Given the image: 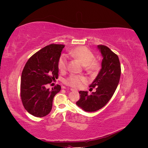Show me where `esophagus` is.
Returning <instances> with one entry per match:
<instances>
[{"instance_id":"obj_1","label":"esophagus","mask_w":148,"mask_h":148,"mask_svg":"<svg viewBox=\"0 0 148 148\" xmlns=\"http://www.w3.org/2000/svg\"><path fill=\"white\" fill-rule=\"evenodd\" d=\"M70 90H71V91H78L77 90H76V89H72V88H71Z\"/></svg>"}]
</instances>
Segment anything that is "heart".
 <instances>
[{
  "label": "heart",
  "mask_w": 148,
  "mask_h": 148,
  "mask_svg": "<svg viewBox=\"0 0 148 148\" xmlns=\"http://www.w3.org/2000/svg\"><path fill=\"white\" fill-rule=\"evenodd\" d=\"M70 55L83 64L84 70L89 73H96L100 69L99 62L94 60L95 55L86 47L79 46L76 47L70 52ZM66 57L64 56H62L58 60V68L61 71H64L66 69ZM86 82V78L84 76L74 74L71 75L65 80V83L66 85L75 88L82 87L83 84Z\"/></svg>",
  "instance_id": "b5f03b06"
}]
</instances>
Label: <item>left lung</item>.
<instances>
[{
    "mask_svg": "<svg viewBox=\"0 0 148 148\" xmlns=\"http://www.w3.org/2000/svg\"><path fill=\"white\" fill-rule=\"evenodd\" d=\"M97 47L103 57L102 69L89 86L96 87V92L88 95L87 91H80V99L76 102L86 112H95L106 106L114 95L120 78L121 66L118 56L106 46L98 45Z\"/></svg>",
    "mask_w": 148,
    "mask_h": 148,
    "instance_id": "8db88e82",
    "label": "left lung"
}]
</instances>
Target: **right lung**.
Returning a JSON list of instances; mask_svg holds the SVG:
<instances>
[{
    "instance_id": "1",
    "label": "right lung",
    "mask_w": 148,
    "mask_h": 148,
    "mask_svg": "<svg viewBox=\"0 0 148 148\" xmlns=\"http://www.w3.org/2000/svg\"><path fill=\"white\" fill-rule=\"evenodd\" d=\"M63 44H52L36 52L26 62L21 73L20 96L27 112L36 117H42L50 113L53 97L59 92V84L52 90L46 84L59 77L58 60Z\"/></svg>"
}]
</instances>
